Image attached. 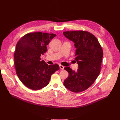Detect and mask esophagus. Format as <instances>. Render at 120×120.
Returning a JSON list of instances; mask_svg holds the SVG:
<instances>
[{
    "label": "esophagus",
    "instance_id": "obj_1",
    "mask_svg": "<svg viewBox=\"0 0 120 120\" xmlns=\"http://www.w3.org/2000/svg\"><path fill=\"white\" fill-rule=\"evenodd\" d=\"M59 67H60V68L61 69H62V70H64V66H63L62 65H60Z\"/></svg>",
    "mask_w": 120,
    "mask_h": 120
}]
</instances>
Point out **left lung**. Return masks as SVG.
<instances>
[{"mask_svg": "<svg viewBox=\"0 0 120 120\" xmlns=\"http://www.w3.org/2000/svg\"><path fill=\"white\" fill-rule=\"evenodd\" d=\"M63 34L75 43V60L79 65L76 71L69 67L64 68L69 76L64 84L73 92H82L89 88L98 77L101 72L103 51L97 38L88 31H66Z\"/></svg>", "mask_w": 120, "mask_h": 120, "instance_id": "left-lung-1", "label": "left lung"}]
</instances>
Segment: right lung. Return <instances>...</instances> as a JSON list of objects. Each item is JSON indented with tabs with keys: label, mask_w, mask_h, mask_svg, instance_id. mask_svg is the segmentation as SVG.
<instances>
[{
	"label": "right lung",
	"mask_w": 120,
	"mask_h": 120,
	"mask_svg": "<svg viewBox=\"0 0 120 120\" xmlns=\"http://www.w3.org/2000/svg\"><path fill=\"white\" fill-rule=\"evenodd\" d=\"M56 36L42 32L28 33L17 43L14 53L16 73L28 88L38 90L45 87L51 75L59 69L58 64L48 65L40 57L47 51L46 45Z\"/></svg>",
	"instance_id": "obj_1"
}]
</instances>
